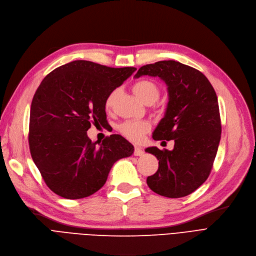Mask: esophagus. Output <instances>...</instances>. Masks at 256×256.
Masks as SVG:
<instances>
[{"mask_svg": "<svg viewBox=\"0 0 256 256\" xmlns=\"http://www.w3.org/2000/svg\"><path fill=\"white\" fill-rule=\"evenodd\" d=\"M142 154H144V151L142 150V148L136 146V148H134V156H142Z\"/></svg>", "mask_w": 256, "mask_h": 256, "instance_id": "obj_1", "label": "esophagus"}]
</instances>
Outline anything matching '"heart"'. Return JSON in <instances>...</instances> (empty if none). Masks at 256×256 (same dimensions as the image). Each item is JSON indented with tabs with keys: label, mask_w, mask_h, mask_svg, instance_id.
I'll use <instances>...</instances> for the list:
<instances>
[{
	"label": "heart",
	"mask_w": 256,
	"mask_h": 256,
	"mask_svg": "<svg viewBox=\"0 0 256 256\" xmlns=\"http://www.w3.org/2000/svg\"><path fill=\"white\" fill-rule=\"evenodd\" d=\"M134 92L138 98L144 104H153L158 100L160 96V88L156 83L151 80H140L134 85ZM114 92L110 94L105 102L106 109H110L114 102ZM150 129V124L145 120H128L120 125L118 130L120 134L127 140L138 142L142 140L145 134Z\"/></svg>",
	"instance_id": "heart-1"
}]
</instances>
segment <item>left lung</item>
<instances>
[{"label":"left lung","mask_w":256,"mask_h":256,"mask_svg":"<svg viewBox=\"0 0 256 256\" xmlns=\"http://www.w3.org/2000/svg\"><path fill=\"white\" fill-rule=\"evenodd\" d=\"M142 76H158L168 90L167 109L153 140H174L171 151L146 149L158 160L147 185L162 196H186L206 182L216 156L222 134L216 94L200 71L176 60L142 66L134 78Z\"/></svg>","instance_id":"1"}]
</instances>
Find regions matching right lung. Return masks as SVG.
Instances as JSON below:
<instances>
[{
    "label": "right lung",
    "instance_id": "obj_1",
    "mask_svg": "<svg viewBox=\"0 0 256 256\" xmlns=\"http://www.w3.org/2000/svg\"><path fill=\"white\" fill-rule=\"evenodd\" d=\"M136 70L74 60L40 84L30 108L29 149L46 185L58 196L78 200L96 193L114 164L134 153L120 134L92 142L87 130L91 124H105L107 96Z\"/></svg>",
    "mask_w": 256,
    "mask_h": 256
}]
</instances>
